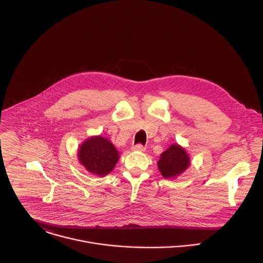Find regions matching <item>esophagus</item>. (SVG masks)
<instances>
[{"mask_svg": "<svg viewBox=\"0 0 263 263\" xmlns=\"http://www.w3.org/2000/svg\"><path fill=\"white\" fill-rule=\"evenodd\" d=\"M132 149H133V151H140V152H142V151H144L145 147L141 143H137L135 145H132Z\"/></svg>", "mask_w": 263, "mask_h": 263, "instance_id": "1", "label": "esophagus"}]
</instances>
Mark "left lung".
Instances as JSON below:
<instances>
[{
  "label": "left lung",
  "instance_id": "1",
  "mask_svg": "<svg viewBox=\"0 0 263 263\" xmlns=\"http://www.w3.org/2000/svg\"><path fill=\"white\" fill-rule=\"evenodd\" d=\"M157 164L161 175L165 179H171L182 174L189 167L190 157L183 147L174 143L160 155Z\"/></svg>",
  "mask_w": 263,
  "mask_h": 263
}]
</instances>
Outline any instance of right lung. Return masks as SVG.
Here are the masks:
<instances>
[{
  "instance_id": "right-lung-1",
  "label": "right lung",
  "mask_w": 263,
  "mask_h": 263,
  "mask_svg": "<svg viewBox=\"0 0 263 263\" xmlns=\"http://www.w3.org/2000/svg\"><path fill=\"white\" fill-rule=\"evenodd\" d=\"M78 156L85 168L98 176L109 174L120 158L115 145L101 136H95L84 141L79 148Z\"/></svg>"
}]
</instances>
